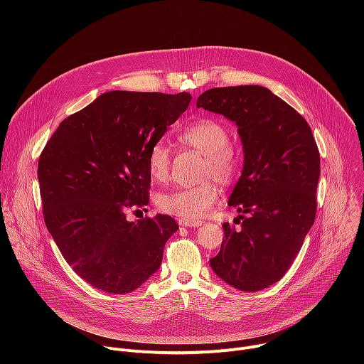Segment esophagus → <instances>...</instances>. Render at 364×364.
<instances>
[{
    "label": "esophagus",
    "instance_id": "esophagus-1",
    "mask_svg": "<svg viewBox=\"0 0 364 364\" xmlns=\"http://www.w3.org/2000/svg\"><path fill=\"white\" fill-rule=\"evenodd\" d=\"M201 220H186V219H181L178 220V225L183 226V228H197V226H201Z\"/></svg>",
    "mask_w": 364,
    "mask_h": 364
}]
</instances>
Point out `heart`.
Instances as JSON below:
<instances>
[{
  "mask_svg": "<svg viewBox=\"0 0 364 364\" xmlns=\"http://www.w3.org/2000/svg\"><path fill=\"white\" fill-rule=\"evenodd\" d=\"M178 141L203 155L205 163L201 168V180H216L219 184H230L239 171V157L230 144L229 129L215 119H200L183 129ZM171 166L170 149L161 141L151 145L146 154V168L152 180H168ZM218 198V188L212 181L200 186L161 193L157 207L167 215L186 220H196L205 215Z\"/></svg>",
  "mask_w": 364,
  "mask_h": 364,
  "instance_id": "obj_1",
  "label": "heart"
}]
</instances>
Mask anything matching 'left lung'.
Listing matches in <instances>:
<instances>
[{
  "label": "left lung",
  "instance_id": "1",
  "mask_svg": "<svg viewBox=\"0 0 364 364\" xmlns=\"http://www.w3.org/2000/svg\"><path fill=\"white\" fill-rule=\"evenodd\" d=\"M196 105L235 122L243 146L242 174L228 203L240 226L223 223L225 239L210 267L239 291H261L285 275L314 225L316 139L306 121L264 86L209 89Z\"/></svg>",
  "mask_w": 364,
  "mask_h": 364
}]
</instances>
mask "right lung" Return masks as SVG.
<instances>
[{
    "label": "right lung",
    "instance_id": "right-lung-1",
    "mask_svg": "<svg viewBox=\"0 0 364 364\" xmlns=\"http://www.w3.org/2000/svg\"><path fill=\"white\" fill-rule=\"evenodd\" d=\"M181 92L112 90L66 118L38 159L46 226L72 269L109 294L139 288L161 267L178 225L167 215L129 222L149 203L146 154L187 109Z\"/></svg>",
    "mask_w": 364,
    "mask_h": 364
}]
</instances>
